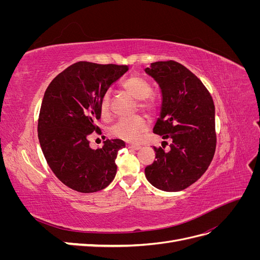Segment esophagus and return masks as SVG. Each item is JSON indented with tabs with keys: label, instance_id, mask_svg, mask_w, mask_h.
<instances>
[{
	"label": "esophagus",
	"instance_id": "1",
	"mask_svg": "<svg viewBox=\"0 0 260 260\" xmlns=\"http://www.w3.org/2000/svg\"><path fill=\"white\" fill-rule=\"evenodd\" d=\"M128 147L131 148V149H136V151H139V149L141 148V146L138 145V144H129Z\"/></svg>",
	"mask_w": 260,
	"mask_h": 260
}]
</instances>
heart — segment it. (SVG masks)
Wrapping results in <instances>:
<instances>
[{"instance_id": "b5f03b06", "label": "heart", "mask_w": 260, "mask_h": 260, "mask_svg": "<svg viewBox=\"0 0 260 260\" xmlns=\"http://www.w3.org/2000/svg\"><path fill=\"white\" fill-rule=\"evenodd\" d=\"M122 88L139 101L140 109L148 113L155 111L157 107V100L151 95L152 85L146 78L140 75H132L122 82ZM99 112L103 119H108L111 117V95L108 92H105L101 98ZM145 130V120L142 117L138 116L119 119L109 128V133L115 138L133 142V141L139 140Z\"/></svg>"}]
</instances>
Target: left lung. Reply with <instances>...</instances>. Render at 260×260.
Here are the masks:
<instances>
[{
  "instance_id": "1",
  "label": "left lung",
  "mask_w": 260,
  "mask_h": 260,
  "mask_svg": "<svg viewBox=\"0 0 260 260\" xmlns=\"http://www.w3.org/2000/svg\"><path fill=\"white\" fill-rule=\"evenodd\" d=\"M145 73L158 83L162 96L153 132L171 140L169 151L154 147L156 160L145 168V177L161 191H182L205 174L214 158V101L199 78L175 60L152 62Z\"/></svg>"
}]
</instances>
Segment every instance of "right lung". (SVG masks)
Returning <instances> with one entry per match:
<instances>
[{"mask_svg": "<svg viewBox=\"0 0 260 260\" xmlns=\"http://www.w3.org/2000/svg\"><path fill=\"white\" fill-rule=\"evenodd\" d=\"M125 65H100L78 61L54 78L42 100L38 138L51 170L73 190L93 193L114 180L119 139L106 140L102 148L92 149L89 138L101 129L102 95L128 72Z\"/></svg>", "mask_w": 260, "mask_h": 260, "instance_id": "1", "label": "right lung"}]
</instances>
